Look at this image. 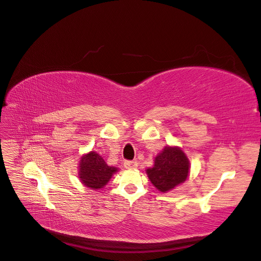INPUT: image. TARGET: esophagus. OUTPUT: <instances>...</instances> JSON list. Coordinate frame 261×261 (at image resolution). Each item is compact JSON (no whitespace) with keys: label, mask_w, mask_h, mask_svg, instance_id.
<instances>
[{"label":"esophagus","mask_w":261,"mask_h":261,"mask_svg":"<svg viewBox=\"0 0 261 261\" xmlns=\"http://www.w3.org/2000/svg\"><path fill=\"white\" fill-rule=\"evenodd\" d=\"M124 167L126 169H135L138 167V163L136 161H132V160H126L124 162Z\"/></svg>","instance_id":"1"}]
</instances>
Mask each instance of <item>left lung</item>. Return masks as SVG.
Here are the masks:
<instances>
[{
  "instance_id": "1",
  "label": "left lung",
  "mask_w": 261,
  "mask_h": 261,
  "mask_svg": "<svg viewBox=\"0 0 261 261\" xmlns=\"http://www.w3.org/2000/svg\"><path fill=\"white\" fill-rule=\"evenodd\" d=\"M189 172V161L177 147H165L155 156L154 165L147 170L151 183L160 192H168L186 180Z\"/></svg>"
}]
</instances>
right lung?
I'll use <instances>...</instances> for the list:
<instances>
[{"mask_svg":"<svg viewBox=\"0 0 261 261\" xmlns=\"http://www.w3.org/2000/svg\"><path fill=\"white\" fill-rule=\"evenodd\" d=\"M116 171L94 151L84 155L80 163V178L84 185L92 189L103 187Z\"/></svg>","mask_w":261,"mask_h":261,"instance_id":"right-lung-1","label":"right lung"}]
</instances>
